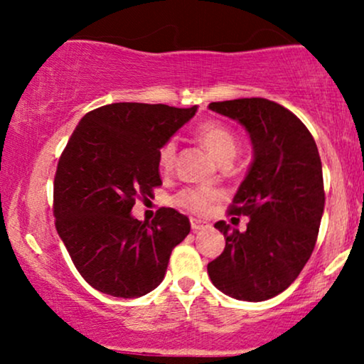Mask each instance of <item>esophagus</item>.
<instances>
[{
    "label": "esophagus",
    "instance_id": "esophagus-1",
    "mask_svg": "<svg viewBox=\"0 0 364 364\" xmlns=\"http://www.w3.org/2000/svg\"><path fill=\"white\" fill-rule=\"evenodd\" d=\"M191 223V229H193V231H200V229H207L208 228V223H205V220H202V219H191L190 220Z\"/></svg>",
    "mask_w": 364,
    "mask_h": 364
}]
</instances>
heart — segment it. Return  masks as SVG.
Segmentation results:
<instances>
[{
	"instance_id": "heart-1",
	"label": "heart",
	"mask_w": 364,
	"mask_h": 364,
	"mask_svg": "<svg viewBox=\"0 0 364 364\" xmlns=\"http://www.w3.org/2000/svg\"><path fill=\"white\" fill-rule=\"evenodd\" d=\"M196 140L202 144V147L215 159L219 164L223 162H231L237 152V139L235 133L223 123L217 121H207L202 123L195 132ZM174 157H176V144L168 141L162 145L159 150V166L161 169L169 171L174 164ZM217 200V191L212 188H188L183 190L176 196V203L179 207L186 208L191 212H205L210 203Z\"/></svg>"
}]
</instances>
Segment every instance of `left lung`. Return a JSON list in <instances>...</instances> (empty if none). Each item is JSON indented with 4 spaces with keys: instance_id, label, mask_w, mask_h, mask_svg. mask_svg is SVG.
Returning a JSON list of instances; mask_svg holds the SVG:
<instances>
[{
    "instance_id": "obj_1",
    "label": "left lung",
    "mask_w": 364,
    "mask_h": 364,
    "mask_svg": "<svg viewBox=\"0 0 364 364\" xmlns=\"http://www.w3.org/2000/svg\"><path fill=\"white\" fill-rule=\"evenodd\" d=\"M248 133L253 157L231 214L248 215L246 231L224 220V252L207 265L219 291L240 301H265L296 281L316 243L325 193L321 161L308 128L269 99L210 102Z\"/></svg>"
}]
</instances>
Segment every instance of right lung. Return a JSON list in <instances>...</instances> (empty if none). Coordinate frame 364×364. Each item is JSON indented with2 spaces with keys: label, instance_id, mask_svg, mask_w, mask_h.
I'll return each instance as SVG.
<instances>
[{
  "label": "right lung",
  "instance_id": "add662e5",
  "mask_svg": "<svg viewBox=\"0 0 364 364\" xmlns=\"http://www.w3.org/2000/svg\"><path fill=\"white\" fill-rule=\"evenodd\" d=\"M166 104L114 102L87 112L58 162L54 217L82 277L114 298H140L164 279L190 219L161 208L152 223L132 214L161 186L159 150L195 116Z\"/></svg>",
  "mask_w": 364,
  "mask_h": 364
}]
</instances>
